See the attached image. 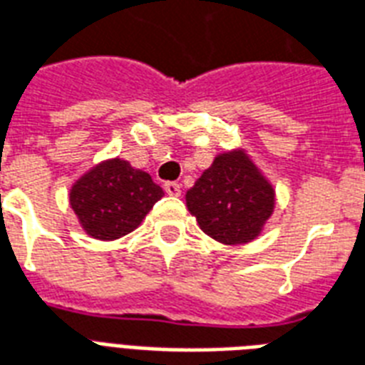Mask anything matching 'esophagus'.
<instances>
[{
    "mask_svg": "<svg viewBox=\"0 0 365 365\" xmlns=\"http://www.w3.org/2000/svg\"><path fill=\"white\" fill-rule=\"evenodd\" d=\"M165 191L168 195H173V197H180V192H182V185L178 182H167L165 183Z\"/></svg>",
    "mask_w": 365,
    "mask_h": 365,
    "instance_id": "34e87169",
    "label": "esophagus"
}]
</instances>
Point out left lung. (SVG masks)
<instances>
[{
  "instance_id": "left-lung-1",
  "label": "left lung",
  "mask_w": 365,
  "mask_h": 365,
  "mask_svg": "<svg viewBox=\"0 0 365 365\" xmlns=\"http://www.w3.org/2000/svg\"><path fill=\"white\" fill-rule=\"evenodd\" d=\"M200 229L221 244H247L274 212V189L244 152L221 153L185 195Z\"/></svg>"
}]
</instances>
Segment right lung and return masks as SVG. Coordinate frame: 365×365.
<instances>
[{
  "label": "right lung",
  "mask_w": 365,
  "mask_h": 365,
  "mask_svg": "<svg viewBox=\"0 0 365 365\" xmlns=\"http://www.w3.org/2000/svg\"><path fill=\"white\" fill-rule=\"evenodd\" d=\"M163 195L150 174L123 159H110L80 178L69 200L86 232L97 240H115L133 232Z\"/></svg>",
  "instance_id": "obj_1"
}]
</instances>
